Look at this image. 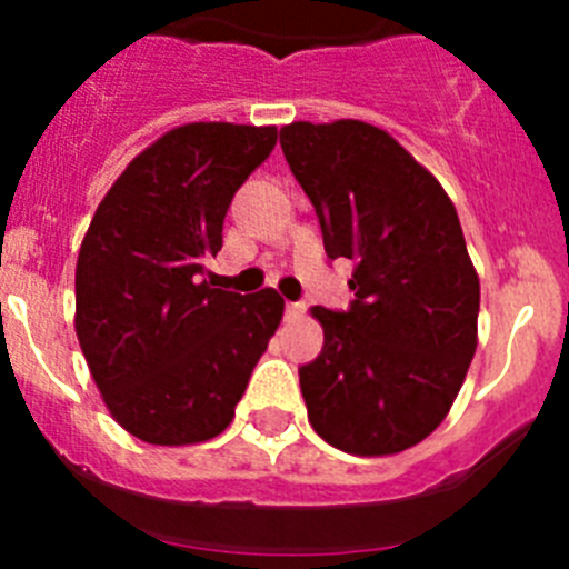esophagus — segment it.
I'll return each instance as SVG.
<instances>
[{"instance_id":"1","label":"esophagus","mask_w":569,"mask_h":569,"mask_svg":"<svg viewBox=\"0 0 569 569\" xmlns=\"http://www.w3.org/2000/svg\"><path fill=\"white\" fill-rule=\"evenodd\" d=\"M284 316H288V319H301V316H305V305H301V301H288V305H284Z\"/></svg>"}]
</instances>
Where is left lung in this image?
<instances>
[{
	"instance_id": "obj_1",
	"label": "left lung",
	"mask_w": 569,
	"mask_h": 569,
	"mask_svg": "<svg viewBox=\"0 0 569 569\" xmlns=\"http://www.w3.org/2000/svg\"><path fill=\"white\" fill-rule=\"evenodd\" d=\"M279 142L328 256L356 264L350 310L313 308L325 347L299 367L308 419L345 453H401L445 421L479 345V276L459 213L376 124L293 122Z\"/></svg>"
}]
</instances>
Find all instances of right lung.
<instances>
[{"label":"right lung","mask_w":569,"mask_h":569,"mask_svg":"<svg viewBox=\"0 0 569 569\" xmlns=\"http://www.w3.org/2000/svg\"><path fill=\"white\" fill-rule=\"evenodd\" d=\"M273 124L193 122L136 156L104 193L77 261V336L110 416L182 447L233 421L284 301L213 288L236 190L276 148Z\"/></svg>","instance_id":"obj_1"}]
</instances>
